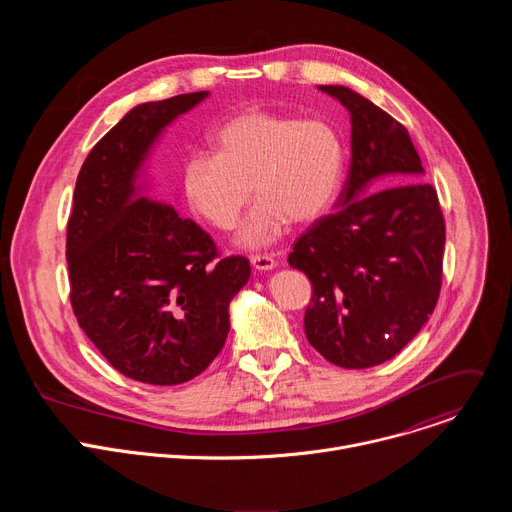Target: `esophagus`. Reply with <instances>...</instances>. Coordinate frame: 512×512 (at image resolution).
I'll list each match as a JSON object with an SVG mask.
<instances>
[{"instance_id":"34e87169","label":"esophagus","mask_w":512,"mask_h":512,"mask_svg":"<svg viewBox=\"0 0 512 512\" xmlns=\"http://www.w3.org/2000/svg\"><path fill=\"white\" fill-rule=\"evenodd\" d=\"M251 265L255 271H271V269H275L277 261L271 255H253Z\"/></svg>"}]
</instances>
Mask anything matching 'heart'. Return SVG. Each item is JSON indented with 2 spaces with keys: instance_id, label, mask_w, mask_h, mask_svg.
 Masks as SVG:
<instances>
[{
  "instance_id": "1",
  "label": "heart",
  "mask_w": 512,
  "mask_h": 512,
  "mask_svg": "<svg viewBox=\"0 0 512 512\" xmlns=\"http://www.w3.org/2000/svg\"><path fill=\"white\" fill-rule=\"evenodd\" d=\"M212 156L182 166V194L202 221L231 231L257 196L237 241L249 249L275 243L289 223L306 225L332 204L342 176V145L320 119L249 109L210 135Z\"/></svg>"
}]
</instances>
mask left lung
I'll return each mask as SVG.
<instances>
[{"instance_id": "obj_1", "label": "left lung", "mask_w": 512, "mask_h": 512, "mask_svg": "<svg viewBox=\"0 0 512 512\" xmlns=\"http://www.w3.org/2000/svg\"><path fill=\"white\" fill-rule=\"evenodd\" d=\"M350 113V168L336 212L287 261L312 281L308 342L336 367L393 358L429 320L442 287L446 225L407 129L367 97L320 85ZM392 188L389 189L388 186Z\"/></svg>"}]
</instances>
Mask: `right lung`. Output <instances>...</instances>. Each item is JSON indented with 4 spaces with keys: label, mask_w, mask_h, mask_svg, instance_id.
Listing matches in <instances>:
<instances>
[{
    "label": "right lung",
    "mask_w": 512,
    "mask_h": 512,
    "mask_svg": "<svg viewBox=\"0 0 512 512\" xmlns=\"http://www.w3.org/2000/svg\"><path fill=\"white\" fill-rule=\"evenodd\" d=\"M208 95L133 107L91 150L72 196V310L111 367L139 383L198 377L225 346L229 306L251 277L245 257L216 259L208 233L143 194L162 131Z\"/></svg>",
    "instance_id": "right-lung-1"
}]
</instances>
